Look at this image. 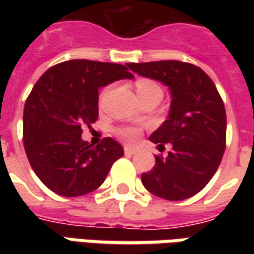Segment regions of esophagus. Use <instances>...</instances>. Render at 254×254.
<instances>
[{"instance_id":"esophagus-1","label":"esophagus","mask_w":254,"mask_h":254,"mask_svg":"<svg viewBox=\"0 0 254 254\" xmlns=\"http://www.w3.org/2000/svg\"><path fill=\"white\" fill-rule=\"evenodd\" d=\"M124 152H125V155H133L136 154V149L130 148V147H125V148H124Z\"/></svg>"}]
</instances>
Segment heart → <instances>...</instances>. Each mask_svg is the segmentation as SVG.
I'll list each match as a JSON object with an SVG mask.
<instances>
[{"label": "heart", "instance_id": "1", "mask_svg": "<svg viewBox=\"0 0 254 254\" xmlns=\"http://www.w3.org/2000/svg\"><path fill=\"white\" fill-rule=\"evenodd\" d=\"M136 91L140 99L154 92H162L159 85L148 78H138L136 81ZM116 134L124 143L134 144L137 143V140L141 136V129L136 127H120L116 129Z\"/></svg>", "mask_w": 254, "mask_h": 254}]
</instances>
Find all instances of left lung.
<instances>
[{
    "mask_svg": "<svg viewBox=\"0 0 254 254\" xmlns=\"http://www.w3.org/2000/svg\"><path fill=\"white\" fill-rule=\"evenodd\" d=\"M144 77L170 88L169 118L149 140L165 147L169 156H155L152 170L141 174L144 188L155 196L178 201L194 196L211 181L226 148V110L215 84L193 64L181 61L127 64Z\"/></svg>",
    "mask_w": 254,
    "mask_h": 254,
    "instance_id": "8db88e82",
    "label": "left lung"
}]
</instances>
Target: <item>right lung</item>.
Masks as SVG:
<instances>
[{
	"label": "right lung",
	"mask_w": 254,
	"mask_h": 254,
	"mask_svg": "<svg viewBox=\"0 0 254 254\" xmlns=\"http://www.w3.org/2000/svg\"><path fill=\"white\" fill-rule=\"evenodd\" d=\"M127 70L121 64L70 60L47 69L34 85L24 106L23 143L32 170L54 193L94 191L124 155L114 138L92 147L81 133L98 120L100 87L133 78Z\"/></svg>",
	"instance_id": "1"
}]
</instances>
